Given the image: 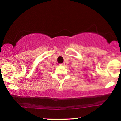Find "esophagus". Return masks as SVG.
Instances as JSON below:
<instances>
[{
	"instance_id": "34e87169",
	"label": "esophagus",
	"mask_w": 121,
	"mask_h": 121,
	"mask_svg": "<svg viewBox=\"0 0 121 121\" xmlns=\"http://www.w3.org/2000/svg\"><path fill=\"white\" fill-rule=\"evenodd\" d=\"M60 65H61V66H64V65H65V63H61V64H60Z\"/></svg>"
}]
</instances>
